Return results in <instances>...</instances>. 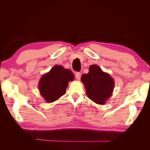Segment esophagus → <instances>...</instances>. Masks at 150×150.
I'll list each match as a JSON object with an SVG mask.
<instances>
[{"instance_id": "esophagus-1", "label": "esophagus", "mask_w": 150, "mask_h": 150, "mask_svg": "<svg viewBox=\"0 0 150 150\" xmlns=\"http://www.w3.org/2000/svg\"><path fill=\"white\" fill-rule=\"evenodd\" d=\"M81 73L79 72H76V74H75V77H76V78L78 79V80H79L80 79H81Z\"/></svg>"}]
</instances>
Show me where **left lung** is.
Segmentation results:
<instances>
[{
  "mask_svg": "<svg viewBox=\"0 0 150 150\" xmlns=\"http://www.w3.org/2000/svg\"><path fill=\"white\" fill-rule=\"evenodd\" d=\"M88 97L98 104H104L112 95L114 80L97 65H91L88 74L81 76Z\"/></svg>",
  "mask_w": 150,
  "mask_h": 150,
  "instance_id": "obj_1",
  "label": "left lung"
}]
</instances>
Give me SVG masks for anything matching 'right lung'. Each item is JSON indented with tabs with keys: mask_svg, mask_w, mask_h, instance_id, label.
Returning a JSON list of instances; mask_svg holds the SVG:
<instances>
[{
	"mask_svg": "<svg viewBox=\"0 0 150 150\" xmlns=\"http://www.w3.org/2000/svg\"><path fill=\"white\" fill-rule=\"evenodd\" d=\"M74 78L71 70L62 66H54L40 78L38 85L40 94L47 103L55 101L66 93L69 82Z\"/></svg>",
	"mask_w": 150,
	"mask_h": 150,
	"instance_id": "right-lung-1",
	"label": "right lung"
}]
</instances>
